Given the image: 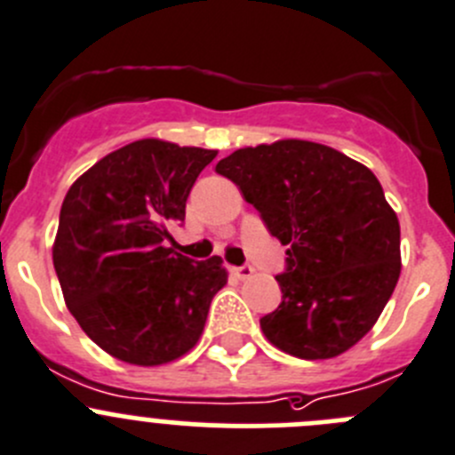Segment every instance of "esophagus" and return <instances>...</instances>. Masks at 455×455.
Returning <instances> with one entry per match:
<instances>
[{
  "label": "esophagus",
  "instance_id": "34e87169",
  "mask_svg": "<svg viewBox=\"0 0 455 455\" xmlns=\"http://www.w3.org/2000/svg\"><path fill=\"white\" fill-rule=\"evenodd\" d=\"M231 274L240 280H247L253 275V267L251 265H240V267H231Z\"/></svg>",
  "mask_w": 455,
  "mask_h": 455
}]
</instances>
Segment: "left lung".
Instances as JSON below:
<instances>
[{
    "label": "left lung",
    "instance_id": "obj_1",
    "mask_svg": "<svg viewBox=\"0 0 455 455\" xmlns=\"http://www.w3.org/2000/svg\"><path fill=\"white\" fill-rule=\"evenodd\" d=\"M215 170L290 244L265 337L299 359H330L371 332L402 269L400 222L371 170L299 139L242 148Z\"/></svg>",
    "mask_w": 455,
    "mask_h": 455
}]
</instances>
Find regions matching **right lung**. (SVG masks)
<instances>
[{"label":"right lung","instance_id":"add662e5","mask_svg":"<svg viewBox=\"0 0 455 455\" xmlns=\"http://www.w3.org/2000/svg\"><path fill=\"white\" fill-rule=\"evenodd\" d=\"M215 155L141 139L93 164L62 202L53 267L65 303L121 362L159 366L186 355L227 285L220 256L197 262L164 247Z\"/></svg>","mask_w":455,"mask_h":455}]
</instances>
